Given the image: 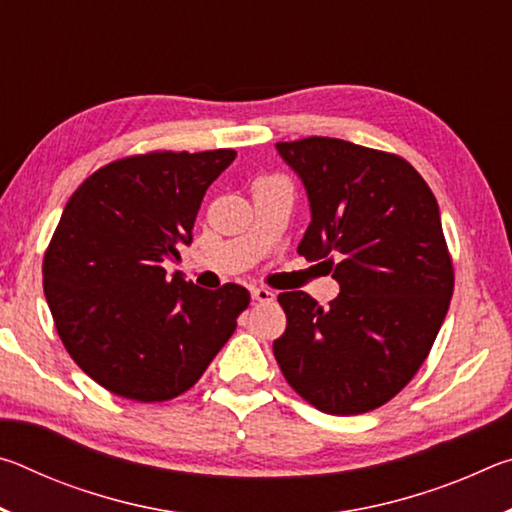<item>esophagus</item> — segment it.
I'll list each match as a JSON object with an SVG mask.
<instances>
[{
    "label": "esophagus",
    "mask_w": 512,
    "mask_h": 512,
    "mask_svg": "<svg viewBox=\"0 0 512 512\" xmlns=\"http://www.w3.org/2000/svg\"><path fill=\"white\" fill-rule=\"evenodd\" d=\"M250 293H253V300L262 302V305H268V302L275 300V293L268 291V289H253Z\"/></svg>",
    "instance_id": "34e87169"
}]
</instances>
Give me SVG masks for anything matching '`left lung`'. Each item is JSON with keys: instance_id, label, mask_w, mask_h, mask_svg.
<instances>
[{"instance_id": "8db88e82", "label": "left lung", "mask_w": 512, "mask_h": 512, "mask_svg": "<svg viewBox=\"0 0 512 512\" xmlns=\"http://www.w3.org/2000/svg\"><path fill=\"white\" fill-rule=\"evenodd\" d=\"M275 146L309 196L298 253L323 259L341 293L327 309L305 291L280 293L287 332L273 354L318 411L379 409L429 357L454 293L436 196L395 153L336 137Z\"/></svg>"}]
</instances>
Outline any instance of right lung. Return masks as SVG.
Returning a JSON list of instances; mask_svg holds the SVG:
<instances>
[{
	"mask_svg": "<svg viewBox=\"0 0 512 512\" xmlns=\"http://www.w3.org/2000/svg\"><path fill=\"white\" fill-rule=\"evenodd\" d=\"M237 151H151L106 164L69 198L42 287L69 357L106 391L167 402L189 391L250 305L239 284L167 277L203 196Z\"/></svg>",
	"mask_w": 512,
	"mask_h": 512,
	"instance_id": "right-lung-1",
	"label": "right lung"
}]
</instances>
